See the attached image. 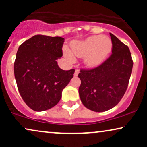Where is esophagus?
<instances>
[{
    "instance_id": "1",
    "label": "esophagus",
    "mask_w": 147,
    "mask_h": 147,
    "mask_svg": "<svg viewBox=\"0 0 147 147\" xmlns=\"http://www.w3.org/2000/svg\"><path fill=\"white\" fill-rule=\"evenodd\" d=\"M79 73V70H78V69H76L75 71V74H74V76H75V77H77V76L78 75Z\"/></svg>"
}]
</instances>
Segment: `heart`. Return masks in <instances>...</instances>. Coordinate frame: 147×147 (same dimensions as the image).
<instances>
[{"instance_id": "heart-1", "label": "heart", "mask_w": 147, "mask_h": 147, "mask_svg": "<svg viewBox=\"0 0 147 147\" xmlns=\"http://www.w3.org/2000/svg\"><path fill=\"white\" fill-rule=\"evenodd\" d=\"M113 43L108 37L102 35L88 37L84 41L71 43L72 53L78 57H84V62L88 66H97L102 63L112 50ZM68 50H65V55L70 59L74 56Z\"/></svg>"}]
</instances>
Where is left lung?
<instances>
[{
    "mask_svg": "<svg viewBox=\"0 0 147 147\" xmlns=\"http://www.w3.org/2000/svg\"><path fill=\"white\" fill-rule=\"evenodd\" d=\"M112 54L102 64L90 70H81L79 93L87 109L104 112L120 102L127 89L133 60L127 45L110 33Z\"/></svg>",
    "mask_w": 147,
    "mask_h": 147,
    "instance_id": "8db88e82",
    "label": "left lung"
}]
</instances>
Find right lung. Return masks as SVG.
I'll return each mask as SVG.
<instances>
[{"instance_id":"1","label":"right lung","mask_w":147,"mask_h":147,"mask_svg":"<svg viewBox=\"0 0 147 147\" xmlns=\"http://www.w3.org/2000/svg\"><path fill=\"white\" fill-rule=\"evenodd\" d=\"M64 38L35 35L22 43L14 62V76L22 99L35 111L57 105L75 70H61L57 60L63 55Z\"/></svg>"}]
</instances>
